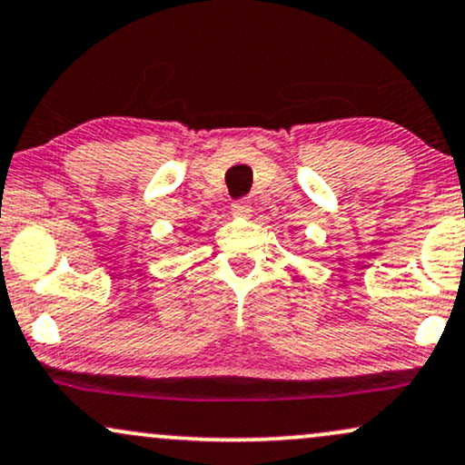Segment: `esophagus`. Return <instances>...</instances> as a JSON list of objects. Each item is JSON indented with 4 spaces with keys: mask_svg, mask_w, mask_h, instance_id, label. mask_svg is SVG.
<instances>
[{
    "mask_svg": "<svg viewBox=\"0 0 465 465\" xmlns=\"http://www.w3.org/2000/svg\"><path fill=\"white\" fill-rule=\"evenodd\" d=\"M251 212H253V208H251L249 201H236V203L232 205V214L238 218H249Z\"/></svg>",
    "mask_w": 465,
    "mask_h": 465,
    "instance_id": "obj_1",
    "label": "esophagus"
}]
</instances>
